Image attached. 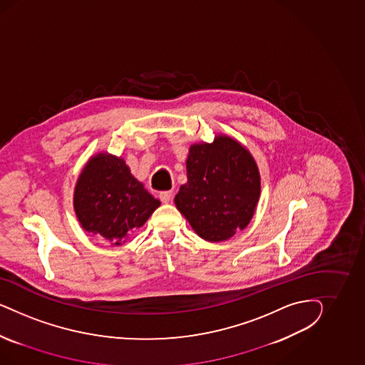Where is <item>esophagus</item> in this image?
<instances>
[{
  "label": "esophagus",
  "mask_w": 365,
  "mask_h": 365,
  "mask_svg": "<svg viewBox=\"0 0 365 365\" xmlns=\"http://www.w3.org/2000/svg\"><path fill=\"white\" fill-rule=\"evenodd\" d=\"M173 191H165V192H160L159 194V199L163 202V203H168L171 199H173Z\"/></svg>",
  "instance_id": "obj_1"
}]
</instances>
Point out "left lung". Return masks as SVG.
I'll list each match as a JSON object with an SVG mask.
<instances>
[{
	"instance_id": "8db88e82",
	"label": "left lung",
	"mask_w": 365,
	"mask_h": 365,
	"mask_svg": "<svg viewBox=\"0 0 365 365\" xmlns=\"http://www.w3.org/2000/svg\"><path fill=\"white\" fill-rule=\"evenodd\" d=\"M186 170L187 182L174 202L202 240L222 242L246 229L261 195V175L243 144L225 133L212 143L191 144Z\"/></svg>"
}]
</instances>
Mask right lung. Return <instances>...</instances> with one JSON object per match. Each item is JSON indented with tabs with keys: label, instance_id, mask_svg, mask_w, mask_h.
Listing matches in <instances>:
<instances>
[{
	"label": "right lung",
	"instance_id": "1",
	"mask_svg": "<svg viewBox=\"0 0 365 365\" xmlns=\"http://www.w3.org/2000/svg\"><path fill=\"white\" fill-rule=\"evenodd\" d=\"M160 202L131 174L122 156L101 151L83 167L73 192V209L86 232L115 246L127 242Z\"/></svg>",
	"mask_w": 365,
	"mask_h": 365
}]
</instances>
